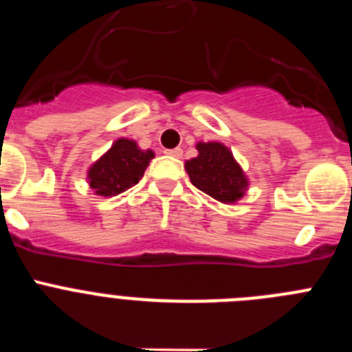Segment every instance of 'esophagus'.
Masks as SVG:
<instances>
[{
	"instance_id": "esophagus-1",
	"label": "esophagus",
	"mask_w": 352,
	"mask_h": 352,
	"mask_svg": "<svg viewBox=\"0 0 352 352\" xmlns=\"http://www.w3.org/2000/svg\"><path fill=\"white\" fill-rule=\"evenodd\" d=\"M166 155L174 158H179L183 155V149L182 148H174V149H166Z\"/></svg>"
}]
</instances>
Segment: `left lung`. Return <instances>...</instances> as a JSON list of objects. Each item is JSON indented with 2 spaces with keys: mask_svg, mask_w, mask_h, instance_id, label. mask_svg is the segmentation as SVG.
<instances>
[{
  "mask_svg": "<svg viewBox=\"0 0 352 352\" xmlns=\"http://www.w3.org/2000/svg\"><path fill=\"white\" fill-rule=\"evenodd\" d=\"M199 157L186 162V173L199 190L220 203H234L247 188L241 167L220 142H199Z\"/></svg>",
  "mask_w": 352,
  "mask_h": 352,
  "instance_id": "obj_1",
  "label": "left lung"
}]
</instances>
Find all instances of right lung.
Masks as SVG:
<instances>
[{
    "label": "right lung",
    "instance_id": "right-lung-1",
    "mask_svg": "<svg viewBox=\"0 0 352 352\" xmlns=\"http://www.w3.org/2000/svg\"><path fill=\"white\" fill-rule=\"evenodd\" d=\"M153 157L151 149L142 151L133 141L118 139L113 148L89 169V186L104 197L121 194L138 185Z\"/></svg>",
    "mask_w": 352,
    "mask_h": 352
}]
</instances>
